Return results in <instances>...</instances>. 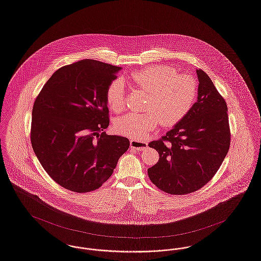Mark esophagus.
I'll list each match as a JSON object with an SVG mask.
<instances>
[{"instance_id":"esophagus-1","label":"esophagus","mask_w":261,"mask_h":261,"mask_svg":"<svg viewBox=\"0 0 261 261\" xmlns=\"http://www.w3.org/2000/svg\"><path fill=\"white\" fill-rule=\"evenodd\" d=\"M130 146L131 148H135L137 150H144L147 147V143L146 142H142L138 140H131L130 141Z\"/></svg>"}]
</instances>
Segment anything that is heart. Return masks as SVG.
<instances>
[{
  "instance_id": "obj_1",
  "label": "heart",
  "mask_w": 261,
  "mask_h": 261,
  "mask_svg": "<svg viewBox=\"0 0 261 261\" xmlns=\"http://www.w3.org/2000/svg\"><path fill=\"white\" fill-rule=\"evenodd\" d=\"M130 80L137 88L147 93L143 114H127L117 117L114 128L119 134L143 139L156 128L159 120L162 125L177 124L188 115L196 100L197 84L189 74H177L167 66H151L131 73ZM124 85L115 81L106 93L110 109L119 113L124 108Z\"/></svg>"
}]
</instances>
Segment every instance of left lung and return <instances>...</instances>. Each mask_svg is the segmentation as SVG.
Listing matches in <instances>:
<instances>
[{
    "mask_svg": "<svg viewBox=\"0 0 261 261\" xmlns=\"http://www.w3.org/2000/svg\"><path fill=\"white\" fill-rule=\"evenodd\" d=\"M196 73L197 101L166 136L148 144L159 153L158 162L147 170L149 179L169 194H188L204 187L229 149L226 103L207 73Z\"/></svg>",
    "mask_w": 261,
    "mask_h": 261,
    "instance_id": "8db88e82",
    "label": "left lung"
}]
</instances>
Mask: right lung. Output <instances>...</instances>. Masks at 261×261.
Wrapping results in <instances>:
<instances>
[{
	"label": "right lung",
	"instance_id": "add662e5",
	"mask_svg": "<svg viewBox=\"0 0 261 261\" xmlns=\"http://www.w3.org/2000/svg\"><path fill=\"white\" fill-rule=\"evenodd\" d=\"M120 70L92 59L64 66L34 103V152L49 177L66 189L84 193L100 188L129 148L125 137L104 132L110 123L107 89Z\"/></svg>",
	"mask_w": 261,
	"mask_h": 261
}]
</instances>
